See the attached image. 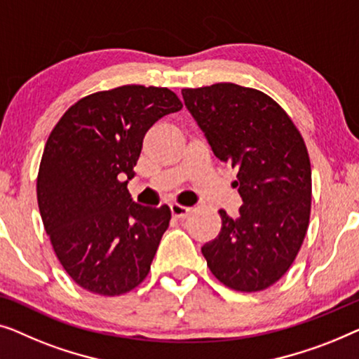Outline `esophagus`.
<instances>
[{"mask_svg":"<svg viewBox=\"0 0 359 359\" xmlns=\"http://www.w3.org/2000/svg\"><path fill=\"white\" fill-rule=\"evenodd\" d=\"M190 208H187V206H182V205H177V203H172L170 205V213H172L174 218L177 219H185L187 216L190 215Z\"/></svg>","mask_w":359,"mask_h":359,"instance_id":"1","label":"esophagus"}]
</instances>
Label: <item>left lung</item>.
Listing matches in <instances>:
<instances>
[{
  "label": "left lung",
  "instance_id": "8db88e82",
  "mask_svg": "<svg viewBox=\"0 0 359 359\" xmlns=\"http://www.w3.org/2000/svg\"><path fill=\"white\" fill-rule=\"evenodd\" d=\"M185 107L216 158L237 170L242 206L201 247L211 273L236 291H262L286 273L311 215L312 174L304 140L273 99L257 89L218 83L182 89Z\"/></svg>",
  "mask_w": 359,
  "mask_h": 359
}]
</instances>
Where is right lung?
I'll use <instances>...</instances> for the list:
<instances>
[{
    "mask_svg": "<svg viewBox=\"0 0 359 359\" xmlns=\"http://www.w3.org/2000/svg\"><path fill=\"white\" fill-rule=\"evenodd\" d=\"M180 109L168 88L122 86L78 100L50 133L39 210L60 264L84 290L120 296L148 276L170 210L135 203L127 184L146 131Z\"/></svg>",
    "mask_w": 359,
    "mask_h": 359,
    "instance_id": "add662e5",
    "label": "right lung"
}]
</instances>
